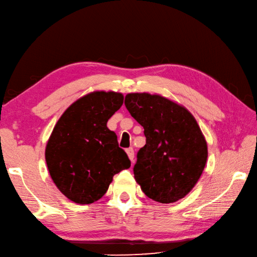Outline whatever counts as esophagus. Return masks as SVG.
Returning <instances> with one entry per match:
<instances>
[{
	"instance_id": "34e87169",
	"label": "esophagus",
	"mask_w": 257,
	"mask_h": 257,
	"mask_svg": "<svg viewBox=\"0 0 257 257\" xmlns=\"http://www.w3.org/2000/svg\"><path fill=\"white\" fill-rule=\"evenodd\" d=\"M126 154H127V156H128L130 160L132 161V162H134V149H133L132 147L127 148V149H126Z\"/></svg>"
}]
</instances>
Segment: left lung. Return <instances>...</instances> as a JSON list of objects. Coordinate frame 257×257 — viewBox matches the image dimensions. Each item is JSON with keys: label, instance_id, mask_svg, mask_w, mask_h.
<instances>
[{"label": "left lung", "instance_id": "8db88e82", "mask_svg": "<svg viewBox=\"0 0 257 257\" xmlns=\"http://www.w3.org/2000/svg\"><path fill=\"white\" fill-rule=\"evenodd\" d=\"M124 103L146 137L133 168L136 182L156 202L183 198L201 178L208 156L196 120L182 105L159 95L127 93Z\"/></svg>", "mask_w": 257, "mask_h": 257}]
</instances>
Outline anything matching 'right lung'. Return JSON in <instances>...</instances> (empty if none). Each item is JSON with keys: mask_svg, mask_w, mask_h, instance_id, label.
Returning <instances> with one entry per match:
<instances>
[{"mask_svg": "<svg viewBox=\"0 0 257 257\" xmlns=\"http://www.w3.org/2000/svg\"><path fill=\"white\" fill-rule=\"evenodd\" d=\"M123 104V95L93 91L68 107L46 147L48 170L56 187L76 204H91L107 192L112 178L131 167L107 122Z\"/></svg>", "mask_w": 257, "mask_h": 257, "instance_id": "add662e5", "label": "right lung"}]
</instances>
